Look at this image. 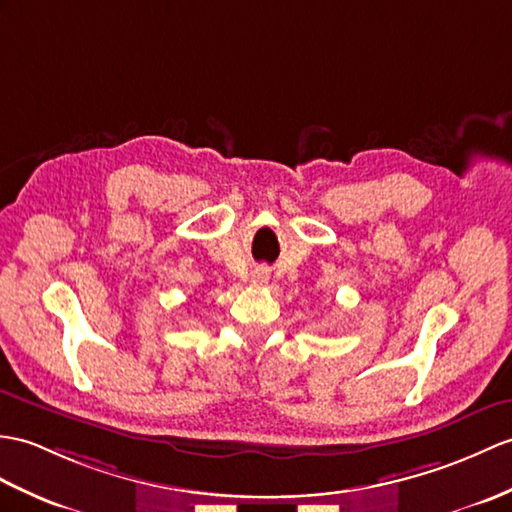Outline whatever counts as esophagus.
I'll use <instances>...</instances> for the list:
<instances>
[{"label":"esophagus","mask_w":512,"mask_h":512,"mask_svg":"<svg viewBox=\"0 0 512 512\" xmlns=\"http://www.w3.org/2000/svg\"><path fill=\"white\" fill-rule=\"evenodd\" d=\"M266 281H268V270L257 268V270L253 272V283H255V285H264Z\"/></svg>","instance_id":"esophagus-1"}]
</instances>
